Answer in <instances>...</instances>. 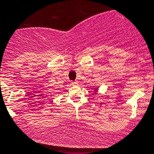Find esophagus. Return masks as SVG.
Wrapping results in <instances>:
<instances>
[{
    "label": "esophagus",
    "instance_id": "esophagus-1",
    "mask_svg": "<svg viewBox=\"0 0 154 154\" xmlns=\"http://www.w3.org/2000/svg\"><path fill=\"white\" fill-rule=\"evenodd\" d=\"M70 84H71L72 85H77L78 82H70Z\"/></svg>",
    "mask_w": 154,
    "mask_h": 154
}]
</instances>
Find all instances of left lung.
<instances>
[{
  "mask_svg": "<svg viewBox=\"0 0 154 154\" xmlns=\"http://www.w3.org/2000/svg\"><path fill=\"white\" fill-rule=\"evenodd\" d=\"M95 91H97V89H95Z\"/></svg>",
  "mask_w": 154,
  "mask_h": 154,
  "instance_id": "1",
  "label": "left lung"
}]
</instances>
